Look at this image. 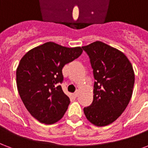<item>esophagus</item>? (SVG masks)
<instances>
[{
	"mask_svg": "<svg viewBox=\"0 0 148 148\" xmlns=\"http://www.w3.org/2000/svg\"><path fill=\"white\" fill-rule=\"evenodd\" d=\"M78 94H79V92H78V91H76V92H74V96H75V97H77V95H78Z\"/></svg>",
	"mask_w": 148,
	"mask_h": 148,
	"instance_id": "34e87169",
	"label": "esophagus"
}]
</instances>
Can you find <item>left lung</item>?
Returning a JSON list of instances; mask_svg holds the SVG:
<instances>
[{
  "label": "left lung",
  "instance_id": "obj_1",
  "mask_svg": "<svg viewBox=\"0 0 148 148\" xmlns=\"http://www.w3.org/2000/svg\"><path fill=\"white\" fill-rule=\"evenodd\" d=\"M90 58L95 82L93 101L84 107L87 119L97 127L116 120L132 97L134 71L123 53L100 41L82 47Z\"/></svg>",
  "mask_w": 148,
  "mask_h": 148
}]
</instances>
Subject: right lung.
Returning <instances> with one entry per match:
<instances>
[{
	"instance_id": "1",
	"label": "right lung",
	"mask_w": 148,
	"mask_h": 148,
	"mask_svg": "<svg viewBox=\"0 0 148 148\" xmlns=\"http://www.w3.org/2000/svg\"><path fill=\"white\" fill-rule=\"evenodd\" d=\"M82 47H62L48 42L25 54L16 71L21 99L29 113L42 123L53 124L64 116L69 97L60 85L64 65L82 53Z\"/></svg>"
}]
</instances>
